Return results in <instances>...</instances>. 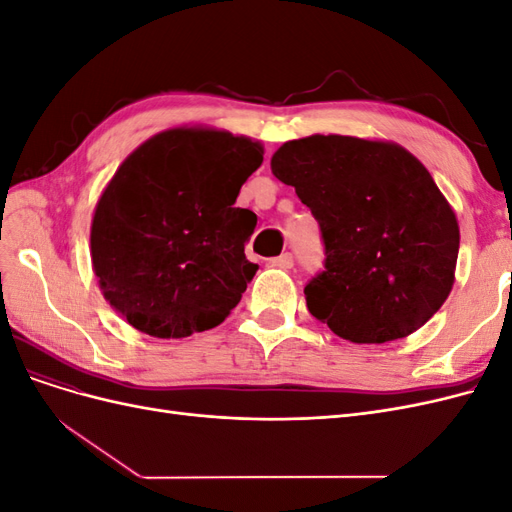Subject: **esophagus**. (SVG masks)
Masks as SVG:
<instances>
[{"label":"esophagus","mask_w":512,"mask_h":512,"mask_svg":"<svg viewBox=\"0 0 512 512\" xmlns=\"http://www.w3.org/2000/svg\"><path fill=\"white\" fill-rule=\"evenodd\" d=\"M269 265H271V267H280V269H292V265H294V258H292V254H290V252H286V254H280V256L271 258V260H269Z\"/></svg>","instance_id":"esophagus-1"}]
</instances>
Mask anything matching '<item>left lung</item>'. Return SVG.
Instances as JSON below:
<instances>
[{"instance_id":"1","label":"left lung","mask_w":512,"mask_h":512,"mask_svg":"<svg viewBox=\"0 0 512 512\" xmlns=\"http://www.w3.org/2000/svg\"><path fill=\"white\" fill-rule=\"evenodd\" d=\"M271 170L320 226L324 271L303 290L312 316L354 344H384L438 312L455 282L459 226L410 151L316 134L284 143Z\"/></svg>"}]
</instances>
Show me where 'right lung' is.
I'll return each instance as SVG.
<instances>
[{"instance_id":"obj_1","label":"right lung","mask_w":512,"mask_h":512,"mask_svg":"<svg viewBox=\"0 0 512 512\" xmlns=\"http://www.w3.org/2000/svg\"><path fill=\"white\" fill-rule=\"evenodd\" d=\"M262 147L220 130L160 132L119 166L91 222L106 301L134 329L188 337L218 327L258 271L256 213L232 207Z\"/></svg>"}]
</instances>
